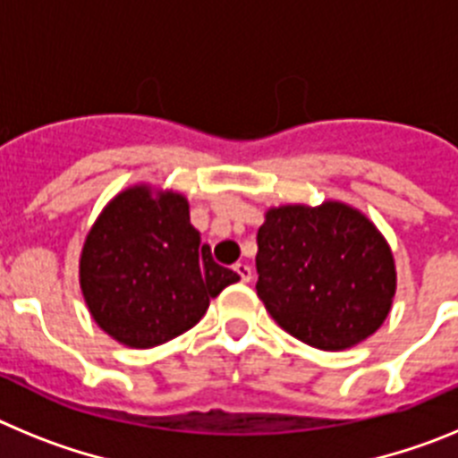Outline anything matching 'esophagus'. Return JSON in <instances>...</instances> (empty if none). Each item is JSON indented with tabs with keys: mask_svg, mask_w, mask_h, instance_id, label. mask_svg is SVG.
<instances>
[{
	"mask_svg": "<svg viewBox=\"0 0 458 458\" xmlns=\"http://www.w3.org/2000/svg\"><path fill=\"white\" fill-rule=\"evenodd\" d=\"M233 270H236L238 277H241L242 282H250V279H252V268H250L248 264H241V261H238V264L233 266Z\"/></svg>",
	"mask_w": 458,
	"mask_h": 458,
	"instance_id": "34e87169",
	"label": "esophagus"
}]
</instances>
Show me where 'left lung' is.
I'll return each mask as SVG.
<instances>
[{"label": "left lung", "instance_id": "left-lung-1", "mask_svg": "<svg viewBox=\"0 0 458 458\" xmlns=\"http://www.w3.org/2000/svg\"><path fill=\"white\" fill-rule=\"evenodd\" d=\"M257 245V295L295 339L342 351L386 321L394 259L360 210L339 201L270 208Z\"/></svg>", "mask_w": 458, "mask_h": 458}]
</instances>
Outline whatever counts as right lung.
I'll use <instances>...</instances> for the list:
<instances>
[{
    "instance_id": "add662e5",
    "label": "right lung",
    "mask_w": 458,
    "mask_h": 458,
    "mask_svg": "<svg viewBox=\"0 0 458 458\" xmlns=\"http://www.w3.org/2000/svg\"><path fill=\"white\" fill-rule=\"evenodd\" d=\"M238 279L201 245L185 197H153L144 185L105 206L80 259V286L93 321L132 349L183 335L199 323L210 298Z\"/></svg>"
}]
</instances>
